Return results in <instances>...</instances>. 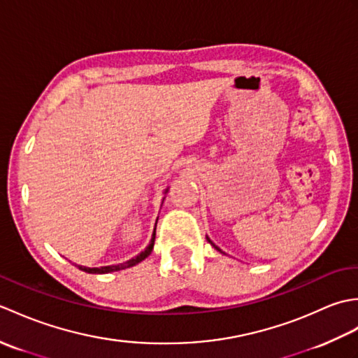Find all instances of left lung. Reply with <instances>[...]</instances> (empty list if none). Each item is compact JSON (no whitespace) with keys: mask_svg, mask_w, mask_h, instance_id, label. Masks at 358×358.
<instances>
[{"mask_svg":"<svg viewBox=\"0 0 358 358\" xmlns=\"http://www.w3.org/2000/svg\"><path fill=\"white\" fill-rule=\"evenodd\" d=\"M206 238H208V241L210 243V245H212V246H214V248H215V249L218 250V252H222V254H223V250H222V249H220L218 246H215V245H214V243H212V241H210V238H209V237H206Z\"/></svg>","mask_w":358,"mask_h":358,"instance_id":"left-lung-1","label":"left lung"}]
</instances>
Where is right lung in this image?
Listing matches in <instances>:
<instances>
[{"label":"right lung","mask_w":358,"mask_h":358,"mask_svg":"<svg viewBox=\"0 0 358 358\" xmlns=\"http://www.w3.org/2000/svg\"><path fill=\"white\" fill-rule=\"evenodd\" d=\"M167 191H169V187L164 189V194H167ZM166 199V196H164ZM163 199V201H164ZM163 201H162V206H163ZM158 220V218H157ZM155 229H157V223H155ZM155 229H154V234H152V238H150V243L146 246V249L143 250V252H140L136 257L131 258V260H127L124 263H120V264H110V266H100V268H87V266H81V264H75L80 271H85L87 273H109V272H115V271H121V269H127V268H132V266L141 263L144 258H148L152 252V249H154V243H155Z\"/></svg>","instance_id":"obj_1"}]
</instances>
